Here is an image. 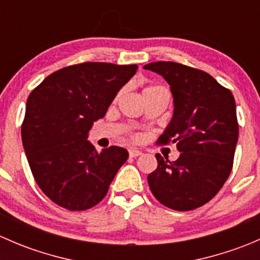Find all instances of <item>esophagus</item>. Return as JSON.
I'll list each match as a JSON object with an SVG mask.
<instances>
[{
	"instance_id": "1",
	"label": "esophagus",
	"mask_w": 260,
	"mask_h": 260,
	"mask_svg": "<svg viewBox=\"0 0 260 260\" xmlns=\"http://www.w3.org/2000/svg\"><path fill=\"white\" fill-rule=\"evenodd\" d=\"M129 157H132V158H135V157H138L142 154V152L138 151V149H129Z\"/></svg>"
}]
</instances>
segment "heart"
<instances>
[{"label": "heart", "instance_id": "b5f03b06", "mask_svg": "<svg viewBox=\"0 0 260 260\" xmlns=\"http://www.w3.org/2000/svg\"><path fill=\"white\" fill-rule=\"evenodd\" d=\"M161 86L158 85H151V86H147V88L145 89V93H148V91H152V90H156V89H159Z\"/></svg>", "mask_w": 260, "mask_h": 260}]
</instances>
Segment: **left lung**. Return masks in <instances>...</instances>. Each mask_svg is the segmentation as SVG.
Instances as JSON below:
<instances>
[{"label": "left lung", "mask_w": 260, "mask_h": 260, "mask_svg": "<svg viewBox=\"0 0 260 260\" xmlns=\"http://www.w3.org/2000/svg\"><path fill=\"white\" fill-rule=\"evenodd\" d=\"M143 69L170 84L174 117L157 143H175L180 151L174 162L156 154L149 188L172 210H193L209 203L232 172L239 135L234 96L210 74L179 62H149Z\"/></svg>", "instance_id": "8db88e82"}]
</instances>
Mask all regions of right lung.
Listing matches in <instances>:
<instances>
[{"mask_svg":"<svg viewBox=\"0 0 260 260\" xmlns=\"http://www.w3.org/2000/svg\"><path fill=\"white\" fill-rule=\"evenodd\" d=\"M136 72L137 65L81 62L50 74L28 95L23 148L36 183L56 205L72 211L95 206L127 161L125 148L98 153L86 138Z\"/></svg>","mask_w":260,"mask_h":260,"instance_id":"add662e5","label":"right lung"}]
</instances>
